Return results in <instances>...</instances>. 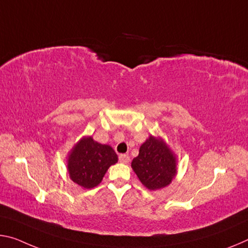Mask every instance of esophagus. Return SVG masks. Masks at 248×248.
Here are the masks:
<instances>
[{
	"label": "esophagus",
	"instance_id": "esophagus-1",
	"mask_svg": "<svg viewBox=\"0 0 248 248\" xmlns=\"http://www.w3.org/2000/svg\"><path fill=\"white\" fill-rule=\"evenodd\" d=\"M129 160H130V158H129L128 155H119V161L121 163H128Z\"/></svg>",
	"mask_w": 248,
	"mask_h": 248
}]
</instances>
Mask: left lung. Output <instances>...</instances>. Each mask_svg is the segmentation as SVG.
<instances>
[{"label": "left lung", "instance_id": "obj_1", "mask_svg": "<svg viewBox=\"0 0 248 248\" xmlns=\"http://www.w3.org/2000/svg\"><path fill=\"white\" fill-rule=\"evenodd\" d=\"M131 167L141 183L152 191L169 186L176 173L175 158L167 143L152 136L141 145Z\"/></svg>", "mask_w": 248, "mask_h": 248}]
</instances>
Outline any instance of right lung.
I'll list each match as a JSON object with an SVG mask.
<instances>
[{"instance_id": "right-lung-1", "label": "right lung", "mask_w": 248, "mask_h": 248, "mask_svg": "<svg viewBox=\"0 0 248 248\" xmlns=\"http://www.w3.org/2000/svg\"><path fill=\"white\" fill-rule=\"evenodd\" d=\"M117 161L118 155L110 145L100 144L88 137L81 139L70 153L69 176L82 187H95L101 182L109 167Z\"/></svg>"}]
</instances>
